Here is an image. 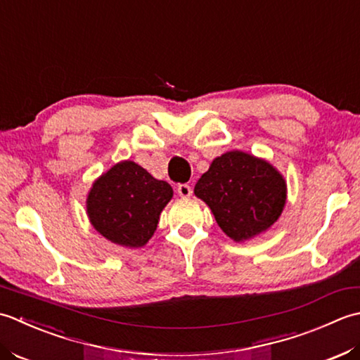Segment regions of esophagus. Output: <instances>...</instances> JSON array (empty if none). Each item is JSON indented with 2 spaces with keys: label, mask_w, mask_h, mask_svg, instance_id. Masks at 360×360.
Here are the masks:
<instances>
[{
  "label": "esophagus",
  "mask_w": 360,
  "mask_h": 360,
  "mask_svg": "<svg viewBox=\"0 0 360 360\" xmlns=\"http://www.w3.org/2000/svg\"><path fill=\"white\" fill-rule=\"evenodd\" d=\"M177 191H179V194H180L181 197H189L191 194H193V188H191V186L188 185V183H180Z\"/></svg>",
  "instance_id": "esophagus-1"
}]
</instances>
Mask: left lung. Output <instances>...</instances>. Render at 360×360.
Returning a JSON list of instances; mask_svg holds the SVG:
<instances>
[{
    "mask_svg": "<svg viewBox=\"0 0 360 360\" xmlns=\"http://www.w3.org/2000/svg\"><path fill=\"white\" fill-rule=\"evenodd\" d=\"M194 193L211 208L226 236L238 242L266 231L285 203L281 174L267 161L239 150L212 161Z\"/></svg>",
    "mask_w": 360,
    "mask_h": 360,
    "instance_id": "obj_1",
    "label": "left lung"
}]
</instances>
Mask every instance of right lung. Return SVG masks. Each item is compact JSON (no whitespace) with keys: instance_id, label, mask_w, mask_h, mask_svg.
<instances>
[{"instance_id":"right-lung-1","label":"right lung","mask_w":360,"mask_h":360,"mask_svg":"<svg viewBox=\"0 0 360 360\" xmlns=\"http://www.w3.org/2000/svg\"><path fill=\"white\" fill-rule=\"evenodd\" d=\"M171 197L169 183L153 179L134 161H122L94 181L86 211L94 229L108 240L143 247L155 233L160 212Z\"/></svg>"}]
</instances>
